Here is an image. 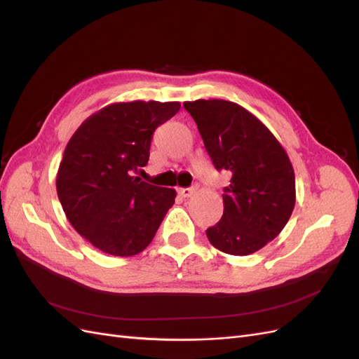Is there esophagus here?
<instances>
[{"label": "esophagus", "mask_w": 359, "mask_h": 359, "mask_svg": "<svg viewBox=\"0 0 359 359\" xmlns=\"http://www.w3.org/2000/svg\"><path fill=\"white\" fill-rule=\"evenodd\" d=\"M193 193H194V189H190V187L178 190V194H180V196H182V198H191Z\"/></svg>", "instance_id": "34e87169"}]
</instances>
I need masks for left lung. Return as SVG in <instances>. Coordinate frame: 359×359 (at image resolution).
<instances>
[{"mask_svg": "<svg viewBox=\"0 0 359 359\" xmlns=\"http://www.w3.org/2000/svg\"><path fill=\"white\" fill-rule=\"evenodd\" d=\"M198 124L217 170H229L222 220L206 229L220 252L247 256L283 231L295 206V172L269 128L243 106L227 100L182 104Z\"/></svg>", "mask_w": 359, "mask_h": 359, "instance_id": "1", "label": "left lung"}]
</instances>
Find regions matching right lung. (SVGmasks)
Segmentation results:
<instances>
[{
  "instance_id": "add662e5",
  "label": "right lung",
  "mask_w": 359,
  "mask_h": 359,
  "mask_svg": "<svg viewBox=\"0 0 359 359\" xmlns=\"http://www.w3.org/2000/svg\"><path fill=\"white\" fill-rule=\"evenodd\" d=\"M180 102H119L93 114L64 149L57 193L69 222L95 248L114 256L145 250L177 191L133 177L147 166L154 130Z\"/></svg>"
}]
</instances>
